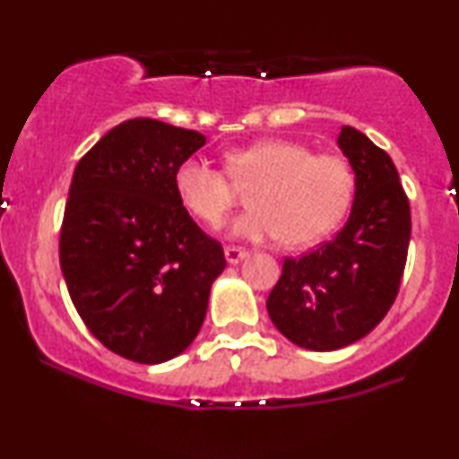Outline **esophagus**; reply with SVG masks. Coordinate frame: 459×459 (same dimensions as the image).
Here are the masks:
<instances>
[{"label":"esophagus","instance_id":"1","mask_svg":"<svg viewBox=\"0 0 459 459\" xmlns=\"http://www.w3.org/2000/svg\"><path fill=\"white\" fill-rule=\"evenodd\" d=\"M224 256H226V261L233 263V265H235V263L246 259L247 250H246V247H239V246H226L224 247Z\"/></svg>","mask_w":459,"mask_h":459}]
</instances>
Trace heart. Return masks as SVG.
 Segmentation results:
<instances>
[{"mask_svg":"<svg viewBox=\"0 0 459 459\" xmlns=\"http://www.w3.org/2000/svg\"><path fill=\"white\" fill-rule=\"evenodd\" d=\"M226 172L200 157L177 166L172 186L181 207L198 222L218 229L235 207L237 187L250 189V212L233 233L244 239H278L313 246L328 237L354 200L356 177L341 155H315L293 140H261L226 152Z\"/></svg>","mask_w":459,"mask_h":459,"instance_id":"heart-1","label":"heart"}]
</instances>
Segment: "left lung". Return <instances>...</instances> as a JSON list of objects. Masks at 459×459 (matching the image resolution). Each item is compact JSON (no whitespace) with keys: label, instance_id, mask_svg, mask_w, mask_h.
<instances>
[{"label":"left lung","instance_id":"obj_1","mask_svg":"<svg viewBox=\"0 0 459 459\" xmlns=\"http://www.w3.org/2000/svg\"><path fill=\"white\" fill-rule=\"evenodd\" d=\"M339 146L356 175L351 213L334 239L284 259L267 313L291 343L332 351L356 343L393 307L410 244V203L386 151L343 127Z\"/></svg>","mask_w":459,"mask_h":459}]
</instances>
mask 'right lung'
Instances as JSON below:
<instances>
[{
	"instance_id": "1",
	"label": "right lung",
	"mask_w": 459,
	"mask_h": 459,
	"mask_svg": "<svg viewBox=\"0 0 459 459\" xmlns=\"http://www.w3.org/2000/svg\"><path fill=\"white\" fill-rule=\"evenodd\" d=\"M203 134L152 118L109 129L77 163L60 230L68 296L114 354L160 365L196 339L226 259L172 177Z\"/></svg>"
}]
</instances>
